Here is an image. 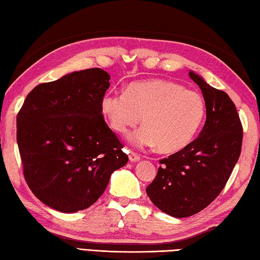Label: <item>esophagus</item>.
<instances>
[{"mask_svg": "<svg viewBox=\"0 0 260 260\" xmlns=\"http://www.w3.org/2000/svg\"><path fill=\"white\" fill-rule=\"evenodd\" d=\"M128 158H129V160L131 161H139L140 159H141V157H140V155H138V153H135V152H133V151H131V152H128Z\"/></svg>", "mask_w": 260, "mask_h": 260, "instance_id": "esophagus-1", "label": "esophagus"}]
</instances>
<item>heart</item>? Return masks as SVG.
I'll return each mask as SVG.
<instances>
[{"label": "heart", "instance_id": "1", "mask_svg": "<svg viewBox=\"0 0 260 260\" xmlns=\"http://www.w3.org/2000/svg\"><path fill=\"white\" fill-rule=\"evenodd\" d=\"M101 109L119 134L138 126L142 117L144 126L128 135V142L136 148L158 146L169 153L181 150L195 138L204 119L205 102L199 91L151 79L132 83L125 93H107Z\"/></svg>", "mask_w": 260, "mask_h": 260}]
</instances>
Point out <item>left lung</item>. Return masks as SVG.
I'll use <instances>...</instances> for the list:
<instances>
[{"label":"left lung","mask_w":260,"mask_h":260,"mask_svg":"<svg viewBox=\"0 0 260 260\" xmlns=\"http://www.w3.org/2000/svg\"><path fill=\"white\" fill-rule=\"evenodd\" d=\"M201 88L206 120L200 135L182 150L159 160L161 166L147 195L162 212L186 218L206 208L225 187L239 160L243 129L235 104L225 91L193 71Z\"/></svg>","instance_id":"left-lung-1"}]
</instances>
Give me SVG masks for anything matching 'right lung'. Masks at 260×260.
Masks as SVG:
<instances>
[{"label":"right lung","instance_id":"obj_1","mask_svg":"<svg viewBox=\"0 0 260 260\" xmlns=\"http://www.w3.org/2000/svg\"><path fill=\"white\" fill-rule=\"evenodd\" d=\"M102 69L41 83L17 116V143L30 190L63 213L93 205L128 156L109 128L101 102L110 87Z\"/></svg>","mask_w":260,"mask_h":260}]
</instances>
